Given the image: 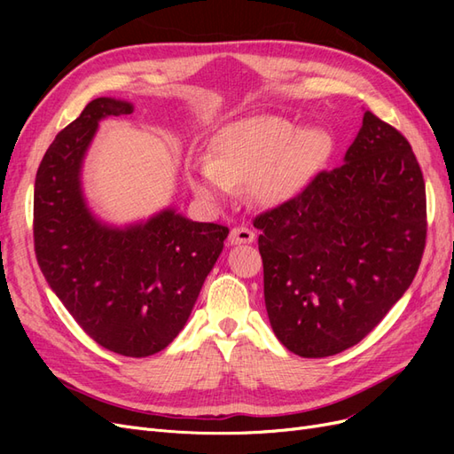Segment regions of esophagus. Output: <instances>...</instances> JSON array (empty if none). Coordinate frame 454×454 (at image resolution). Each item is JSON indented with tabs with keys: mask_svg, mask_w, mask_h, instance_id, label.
Returning a JSON list of instances; mask_svg holds the SVG:
<instances>
[{
	"mask_svg": "<svg viewBox=\"0 0 454 454\" xmlns=\"http://www.w3.org/2000/svg\"><path fill=\"white\" fill-rule=\"evenodd\" d=\"M255 240V232L246 229V227H235L229 232V244L239 246V244H252Z\"/></svg>",
	"mask_w": 454,
	"mask_h": 454,
	"instance_id": "obj_1",
	"label": "esophagus"
}]
</instances>
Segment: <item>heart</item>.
Here are the masks:
<instances>
[{"label":"heart","instance_id":"1","mask_svg":"<svg viewBox=\"0 0 454 454\" xmlns=\"http://www.w3.org/2000/svg\"><path fill=\"white\" fill-rule=\"evenodd\" d=\"M332 149L322 129L301 130L278 115L231 121L210 138L208 157L187 164L185 180L204 202H219L246 187L263 208L292 200Z\"/></svg>","mask_w":454,"mask_h":454}]
</instances>
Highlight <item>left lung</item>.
<instances>
[{
    "mask_svg": "<svg viewBox=\"0 0 454 454\" xmlns=\"http://www.w3.org/2000/svg\"><path fill=\"white\" fill-rule=\"evenodd\" d=\"M274 335L303 358L347 350L402 299L426 244L417 157L371 112L345 162L255 217Z\"/></svg>",
    "mask_w": 454,
    "mask_h": 454,
    "instance_id": "left-lung-1",
    "label": "left lung"
}]
</instances>
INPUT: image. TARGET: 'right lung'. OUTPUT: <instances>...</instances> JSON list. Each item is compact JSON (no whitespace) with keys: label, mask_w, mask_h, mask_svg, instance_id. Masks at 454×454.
<instances>
[{"label":"right lung","mask_w":454,"mask_h":454,"mask_svg":"<svg viewBox=\"0 0 454 454\" xmlns=\"http://www.w3.org/2000/svg\"><path fill=\"white\" fill-rule=\"evenodd\" d=\"M132 112L130 102L102 96L54 138L35 176L34 242L47 284L83 332L107 350L145 358L187 324L229 229L174 206L127 225L90 210L81 174L98 122Z\"/></svg>","instance_id":"add662e5"}]
</instances>
